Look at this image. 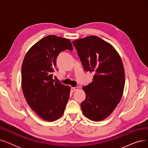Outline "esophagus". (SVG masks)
<instances>
[{
    "label": "esophagus",
    "instance_id": "obj_1",
    "mask_svg": "<svg viewBox=\"0 0 148 148\" xmlns=\"http://www.w3.org/2000/svg\"><path fill=\"white\" fill-rule=\"evenodd\" d=\"M78 89H79L78 87H75V88L72 87V88H71V90L72 92H74V91H75V90H78Z\"/></svg>",
    "mask_w": 148,
    "mask_h": 148
}]
</instances>
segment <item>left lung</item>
Masks as SVG:
<instances>
[{"label":"left lung","mask_w":148,"mask_h":148,"mask_svg":"<svg viewBox=\"0 0 148 148\" xmlns=\"http://www.w3.org/2000/svg\"><path fill=\"white\" fill-rule=\"evenodd\" d=\"M84 69L94 72L92 82L83 87L86 99L81 103L84 115L102 121L113 112L121 99L125 71L121 56L110 44L97 36L73 41Z\"/></svg>","instance_id":"left-lung-1"}]
</instances>
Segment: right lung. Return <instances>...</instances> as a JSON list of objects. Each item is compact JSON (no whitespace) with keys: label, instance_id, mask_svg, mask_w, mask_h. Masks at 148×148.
Listing matches in <instances>:
<instances>
[{"label":"right lung","instance_id":"right-lung-1","mask_svg":"<svg viewBox=\"0 0 148 148\" xmlns=\"http://www.w3.org/2000/svg\"><path fill=\"white\" fill-rule=\"evenodd\" d=\"M66 49H73L69 40L49 35L35 43L23 61V94L30 108L46 121L60 118L69 99L70 86L53 79L58 54Z\"/></svg>","mask_w":148,"mask_h":148}]
</instances>
